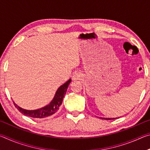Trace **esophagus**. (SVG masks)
Returning a JSON list of instances; mask_svg holds the SVG:
<instances>
[{
  "instance_id": "obj_1",
  "label": "esophagus",
  "mask_w": 150,
  "mask_h": 150,
  "mask_svg": "<svg viewBox=\"0 0 150 150\" xmlns=\"http://www.w3.org/2000/svg\"><path fill=\"white\" fill-rule=\"evenodd\" d=\"M79 77H80L79 74V73H75V74L73 75V80L79 79Z\"/></svg>"
}]
</instances>
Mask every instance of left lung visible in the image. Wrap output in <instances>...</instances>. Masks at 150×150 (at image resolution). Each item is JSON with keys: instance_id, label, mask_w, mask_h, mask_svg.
<instances>
[{"instance_id": "8db88e82", "label": "left lung", "mask_w": 150, "mask_h": 150, "mask_svg": "<svg viewBox=\"0 0 150 150\" xmlns=\"http://www.w3.org/2000/svg\"><path fill=\"white\" fill-rule=\"evenodd\" d=\"M100 119H104V120H113V119H115V118H102L100 117Z\"/></svg>"}]
</instances>
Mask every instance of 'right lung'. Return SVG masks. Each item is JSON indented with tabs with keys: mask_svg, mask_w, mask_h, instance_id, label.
I'll list each match as a JSON object with an SVG mask.
<instances>
[{
	"mask_svg": "<svg viewBox=\"0 0 150 150\" xmlns=\"http://www.w3.org/2000/svg\"><path fill=\"white\" fill-rule=\"evenodd\" d=\"M71 81V79L68 80L67 82L58 88L54 98L49 105H46L44 107L34 110H28L23 109L18 106L16 103H14V105L18 110L24 115L29 116L34 118H44L47 116L54 115L59 110V106L62 104L63 97L67 92L68 86Z\"/></svg>",
	"mask_w": 150,
	"mask_h": 150,
	"instance_id": "1",
	"label": "right lung"
}]
</instances>
